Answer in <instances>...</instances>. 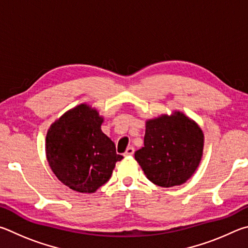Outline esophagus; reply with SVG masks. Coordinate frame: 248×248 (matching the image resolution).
I'll return each mask as SVG.
<instances>
[{
    "label": "esophagus",
    "mask_w": 248,
    "mask_h": 248,
    "mask_svg": "<svg viewBox=\"0 0 248 248\" xmlns=\"http://www.w3.org/2000/svg\"><path fill=\"white\" fill-rule=\"evenodd\" d=\"M134 153H135V149H134V147L131 146V147H128V148L126 149V151H125L124 155H125V157H128V155H133Z\"/></svg>",
    "instance_id": "1"
}]
</instances>
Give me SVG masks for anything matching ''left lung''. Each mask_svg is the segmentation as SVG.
Wrapping results in <instances>:
<instances>
[{"mask_svg":"<svg viewBox=\"0 0 248 248\" xmlns=\"http://www.w3.org/2000/svg\"><path fill=\"white\" fill-rule=\"evenodd\" d=\"M205 136L183 112L146 121L144 147L135 159L150 182L161 187L184 184L202 161Z\"/></svg>","mask_w":248,"mask_h":248,"instance_id":"left-lung-1","label":"left lung"}]
</instances>
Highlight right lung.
I'll list each match as a JSON object with an SVG mask.
<instances>
[{
    "label": "right lung",
    "mask_w": 248,
    "mask_h": 248,
    "mask_svg": "<svg viewBox=\"0 0 248 248\" xmlns=\"http://www.w3.org/2000/svg\"><path fill=\"white\" fill-rule=\"evenodd\" d=\"M103 116L80 103L54 121L46 137V155L55 176L78 193H94L123 159L101 131Z\"/></svg>",
    "instance_id": "obj_1"
}]
</instances>
